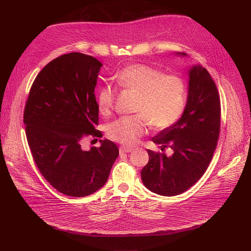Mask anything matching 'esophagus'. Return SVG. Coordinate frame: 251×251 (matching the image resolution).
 I'll use <instances>...</instances> for the list:
<instances>
[{"label": "esophagus", "mask_w": 251, "mask_h": 251, "mask_svg": "<svg viewBox=\"0 0 251 251\" xmlns=\"http://www.w3.org/2000/svg\"><path fill=\"white\" fill-rule=\"evenodd\" d=\"M133 149L132 148H128V147H121V148H120V152H121V154H122V152H130V151H131Z\"/></svg>", "instance_id": "34e87169"}]
</instances>
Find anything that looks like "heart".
<instances>
[{
  "label": "heart",
  "instance_id": "b5f03b06",
  "mask_svg": "<svg viewBox=\"0 0 251 251\" xmlns=\"http://www.w3.org/2000/svg\"><path fill=\"white\" fill-rule=\"evenodd\" d=\"M115 81L120 88L138 94L134 116L122 117L108 125L107 135L124 146H134L151 124L165 129L181 117L187 102V87L176 75H163L155 68L132 63L119 71ZM115 100V90L103 86L97 94L100 114L110 113Z\"/></svg>",
  "mask_w": 251,
  "mask_h": 251
}]
</instances>
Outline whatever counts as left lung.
Returning a JSON list of instances; mask_svg holds the SVG:
<instances>
[{
    "mask_svg": "<svg viewBox=\"0 0 251 251\" xmlns=\"http://www.w3.org/2000/svg\"><path fill=\"white\" fill-rule=\"evenodd\" d=\"M188 75L187 104L181 117L151 138L162 151L168 147L173 154L148 150L149 162L141 170L146 188L161 196L179 195L201 178L220 136L221 101L214 81L200 64H193Z\"/></svg>",
    "mask_w": 251,
    "mask_h": 251,
    "instance_id": "8db88e82",
    "label": "left lung"
}]
</instances>
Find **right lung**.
Wrapping results in <instances>:
<instances>
[{
    "instance_id": "add662e5",
    "label": "right lung",
    "mask_w": 251,
    "mask_h": 251,
    "mask_svg": "<svg viewBox=\"0 0 251 251\" xmlns=\"http://www.w3.org/2000/svg\"><path fill=\"white\" fill-rule=\"evenodd\" d=\"M102 64L79 52L50 61L37 75L24 114L27 143L42 176L58 192L85 197L104 186L119 149L108 139L89 151L87 137H102L94 89Z\"/></svg>"
}]
</instances>
